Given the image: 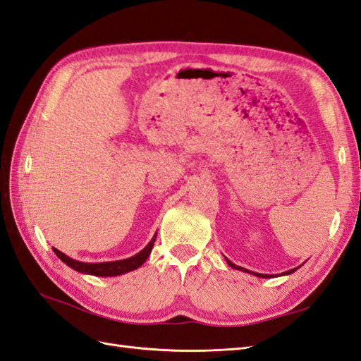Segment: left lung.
I'll return each mask as SVG.
<instances>
[{"label":"left lung","mask_w":361,"mask_h":361,"mask_svg":"<svg viewBox=\"0 0 361 361\" xmlns=\"http://www.w3.org/2000/svg\"><path fill=\"white\" fill-rule=\"evenodd\" d=\"M226 261H227V264L230 265V267H232V269H235V270H239V271H244V273H250V274H255V276H257V277H265V279H267V277H271V274H261V273H252V271H248V270H245V269H243V267H239V265H235L233 262H230L228 259H227V257H226ZM299 269V267H295V269H291V270H288V271H285V273H282V276H286V274H291V273H294L295 270H298Z\"/></svg>","instance_id":"left-lung-1"}]
</instances>
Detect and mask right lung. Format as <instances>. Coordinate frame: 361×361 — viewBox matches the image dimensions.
<instances>
[{
	"instance_id": "1",
	"label": "right lung",
	"mask_w": 361,
	"mask_h": 361,
	"mask_svg": "<svg viewBox=\"0 0 361 361\" xmlns=\"http://www.w3.org/2000/svg\"><path fill=\"white\" fill-rule=\"evenodd\" d=\"M155 239H157V233L152 236L149 244H147L142 252H138L137 255L128 257V259L111 261V262H92V264L91 262H80V261L73 259V257H70L67 255H63L62 252H59L58 248H54V247H53V252L56 253V256L63 264H67L70 269L76 270L79 273L100 276V277H111V276H120V274L129 273L133 270H137L138 267H142L145 264V261L147 259V256H149L152 252Z\"/></svg>"
}]
</instances>
